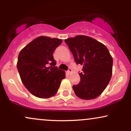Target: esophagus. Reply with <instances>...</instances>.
I'll return each mask as SVG.
<instances>
[{"instance_id": "34e87169", "label": "esophagus", "mask_w": 131, "mask_h": 131, "mask_svg": "<svg viewBox=\"0 0 131 131\" xmlns=\"http://www.w3.org/2000/svg\"><path fill=\"white\" fill-rule=\"evenodd\" d=\"M71 72H72V70H71V68H69V70L67 71V74H70L71 73Z\"/></svg>"}]
</instances>
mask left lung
Segmentation results:
<instances>
[{"instance_id": "8db88e82", "label": "left lung", "mask_w": 131, "mask_h": 131, "mask_svg": "<svg viewBox=\"0 0 131 131\" xmlns=\"http://www.w3.org/2000/svg\"><path fill=\"white\" fill-rule=\"evenodd\" d=\"M77 64L83 65L81 81L73 89L77 97L92 100L107 87L112 76L113 58L104 44L87 36L79 35L64 40Z\"/></svg>"}]
</instances>
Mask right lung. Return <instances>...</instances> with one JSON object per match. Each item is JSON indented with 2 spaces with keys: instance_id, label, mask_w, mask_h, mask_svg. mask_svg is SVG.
<instances>
[{
  "instance_id": "add662e5",
  "label": "right lung",
  "mask_w": 131,
  "mask_h": 131,
  "mask_svg": "<svg viewBox=\"0 0 131 131\" xmlns=\"http://www.w3.org/2000/svg\"><path fill=\"white\" fill-rule=\"evenodd\" d=\"M62 40L39 36L19 52L17 69L21 80L33 95L49 99L57 94L65 72L57 69L53 53Z\"/></svg>"
}]
</instances>
